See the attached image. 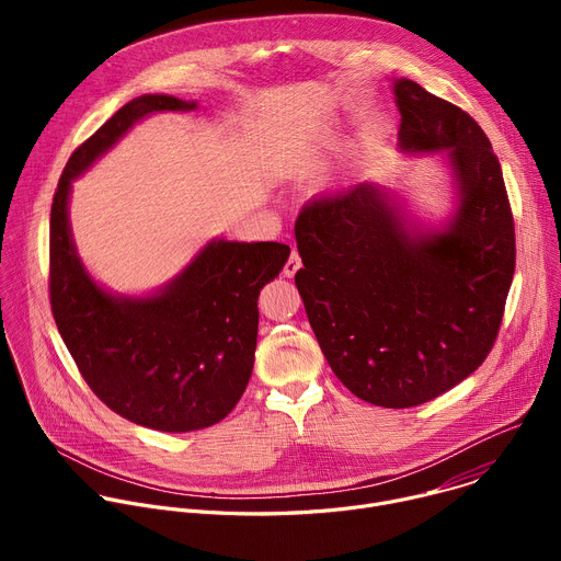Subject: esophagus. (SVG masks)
Instances as JSON below:
<instances>
[{
	"instance_id": "esophagus-1",
	"label": "esophagus",
	"mask_w": 561,
	"mask_h": 561,
	"mask_svg": "<svg viewBox=\"0 0 561 561\" xmlns=\"http://www.w3.org/2000/svg\"><path fill=\"white\" fill-rule=\"evenodd\" d=\"M299 268H301V260H299V255L293 251L290 257H288V262H286V266H284V275H286V277H293Z\"/></svg>"
}]
</instances>
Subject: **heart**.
<instances>
[{"label":"heart","instance_id":"b5f03b06","mask_svg":"<svg viewBox=\"0 0 561 561\" xmlns=\"http://www.w3.org/2000/svg\"><path fill=\"white\" fill-rule=\"evenodd\" d=\"M306 164H308V162H306L304 157H297V159H293V162L288 164V169H290V171H301Z\"/></svg>","mask_w":561,"mask_h":561}]
</instances>
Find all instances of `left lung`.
<instances>
[{"mask_svg": "<svg viewBox=\"0 0 561 561\" xmlns=\"http://www.w3.org/2000/svg\"><path fill=\"white\" fill-rule=\"evenodd\" d=\"M399 152L439 154L450 208L417 217L359 182L297 217L295 275L310 329L337 379L383 409L435 399L491 353L515 273L513 213L479 124L413 79H392Z\"/></svg>", "mask_w": 561, "mask_h": 561, "instance_id": "8db88e82", "label": "left lung"}]
</instances>
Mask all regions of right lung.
<instances>
[{
  "label": "right lung",
  "instance_id": "right-lung-1",
  "mask_svg": "<svg viewBox=\"0 0 561 561\" xmlns=\"http://www.w3.org/2000/svg\"><path fill=\"white\" fill-rule=\"evenodd\" d=\"M195 108L197 102L159 93L124 104L70 154L50 208V308L59 335L111 411L162 433L208 428L234 409L253 373L260 290L290 249L213 237L167 284L122 295L79 257L68 204L72 182L137 122Z\"/></svg>",
  "mask_w": 561,
  "mask_h": 561
}]
</instances>
